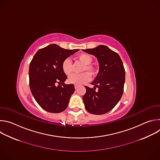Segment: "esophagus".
Masks as SVG:
<instances>
[{"label": "esophagus", "instance_id": "obj_1", "mask_svg": "<svg viewBox=\"0 0 160 160\" xmlns=\"http://www.w3.org/2000/svg\"><path fill=\"white\" fill-rule=\"evenodd\" d=\"M78 85H75V89H77V88H78Z\"/></svg>", "mask_w": 160, "mask_h": 160}]
</instances>
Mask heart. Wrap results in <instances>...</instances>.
Masks as SVG:
<instances>
[{
	"label": "heart",
	"mask_w": 160,
	"mask_h": 160,
	"mask_svg": "<svg viewBox=\"0 0 160 160\" xmlns=\"http://www.w3.org/2000/svg\"><path fill=\"white\" fill-rule=\"evenodd\" d=\"M78 59L84 64L82 72H88L91 75H94L96 70L94 66L90 64L92 61V58L87 54H80L78 56ZM62 70L64 73L66 75H70L73 72L72 62L69 59H66L62 63ZM87 72H84L81 74H73L69 77L68 79V83L75 85H82L88 82L90 80V75Z\"/></svg>",
	"instance_id": "1"
}]
</instances>
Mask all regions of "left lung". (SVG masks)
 Returning a JSON list of instances; mask_svg holds the SVG:
<instances>
[{"instance_id":"left-lung-1","label":"left lung","mask_w":160,"mask_h":160,"mask_svg":"<svg viewBox=\"0 0 160 160\" xmlns=\"http://www.w3.org/2000/svg\"><path fill=\"white\" fill-rule=\"evenodd\" d=\"M83 51L98 59L99 73L91 83L94 88L85 86L83 96L85 108L94 115H103L110 111L120 100L125 80V71L120 56L106 45H100ZM98 88V91L95 90Z\"/></svg>"}]
</instances>
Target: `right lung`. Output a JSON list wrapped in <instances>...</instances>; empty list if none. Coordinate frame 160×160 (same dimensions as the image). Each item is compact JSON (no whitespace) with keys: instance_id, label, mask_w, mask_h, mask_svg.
I'll return each mask as SVG.
<instances>
[{"instance_id":"obj_1","label":"right lung","mask_w":160,"mask_h":160,"mask_svg":"<svg viewBox=\"0 0 160 160\" xmlns=\"http://www.w3.org/2000/svg\"><path fill=\"white\" fill-rule=\"evenodd\" d=\"M78 51L51 44L39 49L33 56L29 67L30 88L35 101L44 110L58 113L66 109L75 87L73 84L64 83L67 77L62 70V63Z\"/></svg>"}]
</instances>
